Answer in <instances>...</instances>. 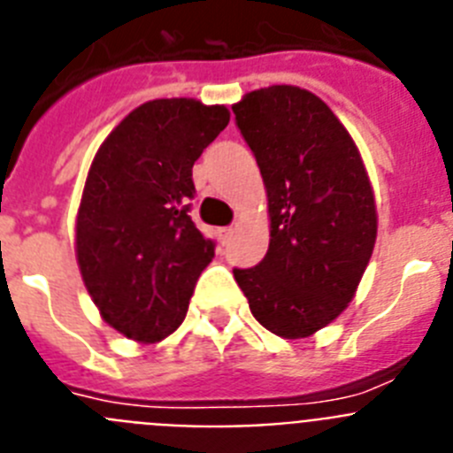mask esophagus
Masks as SVG:
<instances>
[{
  "label": "esophagus",
  "instance_id": "1",
  "mask_svg": "<svg viewBox=\"0 0 453 453\" xmlns=\"http://www.w3.org/2000/svg\"><path fill=\"white\" fill-rule=\"evenodd\" d=\"M231 234H234V229H231V226H219L218 229V235H219V242H229L231 240Z\"/></svg>",
  "mask_w": 453,
  "mask_h": 453
}]
</instances>
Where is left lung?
<instances>
[{
	"label": "left lung",
	"instance_id": "obj_1",
	"mask_svg": "<svg viewBox=\"0 0 453 453\" xmlns=\"http://www.w3.org/2000/svg\"><path fill=\"white\" fill-rule=\"evenodd\" d=\"M270 208V247L235 267L254 318L281 338H306L354 299L376 240L370 179L331 108L297 86H270L234 106Z\"/></svg>",
	"mask_w": 453,
	"mask_h": 453
}]
</instances>
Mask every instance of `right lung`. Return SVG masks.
I'll return each mask as SVG.
<instances>
[{
	"label": "right lung",
	"mask_w": 453,
	"mask_h": 453,
	"mask_svg": "<svg viewBox=\"0 0 453 453\" xmlns=\"http://www.w3.org/2000/svg\"><path fill=\"white\" fill-rule=\"evenodd\" d=\"M229 124L224 106L154 99L111 131L77 215L83 283L113 329L156 342L179 329L215 240L195 226L192 165Z\"/></svg>",
	"instance_id": "right-lung-1"
}]
</instances>
